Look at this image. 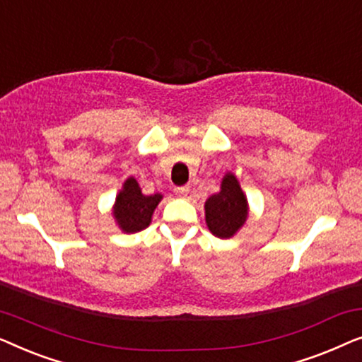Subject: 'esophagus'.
Here are the masks:
<instances>
[{
  "mask_svg": "<svg viewBox=\"0 0 362 362\" xmlns=\"http://www.w3.org/2000/svg\"><path fill=\"white\" fill-rule=\"evenodd\" d=\"M175 192L177 196L181 197H186L187 192H189V186H180V187H175Z\"/></svg>",
  "mask_w": 362,
  "mask_h": 362,
  "instance_id": "esophagus-1",
  "label": "esophagus"
}]
</instances>
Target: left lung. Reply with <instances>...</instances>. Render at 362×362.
Listing matches in <instances>:
<instances>
[{
  "mask_svg": "<svg viewBox=\"0 0 362 362\" xmlns=\"http://www.w3.org/2000/svg\"><path fill=\"white\" fill-rule=\"evenodd\" d=\"M206 222L221 239H229L247 219V199L234 175H226L221 191L206 201Z\"/></svg>",
  "mask_w": 362,
  "mask_h": 362,
  "instance_id": "left-lung-1",
  "label": "left lung"
}]
</instances>
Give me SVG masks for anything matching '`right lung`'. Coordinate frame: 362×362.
Masks as SVG:
<instances>
[{
	"mask_svg": "<svg viewBox=\"0 0 362 362\" xmlns=\"http://www.w3.org/2000/svg\"><path fill=\"white\" fill-rule=\"evenodd\" d=\"M160 201L161 194H141V189L135 177H128L120 194L117 196L113 216H115L122 230L133 234V232L143 230L150 226L153 211L156 209Z\"/></svg>",
	"mask_w": 362,
	"mask_h": 362,
	"instance_id": "obj_1",
	"label": "right lung"
}]
</instances>
